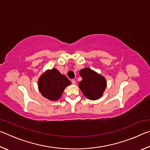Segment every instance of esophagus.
Returning a JSON list of instances; mask_svg holds the SVG:
<instances>
[{
	"label": "esophagus",
	"mask_w": 150,
	"mask_h": 150,
	"mask_svg": "<svg viewBox=\"0 0 150 150\" xmlns=\"http://www.w3.org/2000/svg\"><path fill=\"white\" fill-rule=\"evenodd\" d=\"M71 83H73V84H75V83H76L75 79H71Z\"/></svg>",
	"instance_id": "1"
}]
</instances>
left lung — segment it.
<instances>
[{"label":"left lung","instance_id":"left-lung-1","mask_svg":"<svg viewBox=\"0 0 150 150\" xmlns=\"http://www.w3.org/2000/svg\"><path fill=\"white\" fill-rule=\"evenodd\" d=\"M79 74L83 79L79 83V87L83 95L91 100L99 98L105 90V79L89 68L81 70Z\"/></svg>","mask_w":150,"mask_h":150}]
</instances>
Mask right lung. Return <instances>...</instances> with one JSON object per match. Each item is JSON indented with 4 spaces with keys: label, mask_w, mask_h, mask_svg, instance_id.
<instances>
[{
    "label": "right lung",
    "mask_w": 150,
    "mask_h": 150,
    "mask_svg": "<svg viewBox=\"0 0 150 150\" xmlns=\"http://www.w3.org/2000/svg\"><path fill=\"white\" fill-rule=\"evenodd\" d=\"M69 85L70 81L56 69L47 71L38 81L40 92L44 97L51 100L59 98L65 88Z\"/></svg>",
    "instance_id": "1"
}]
</instances>
